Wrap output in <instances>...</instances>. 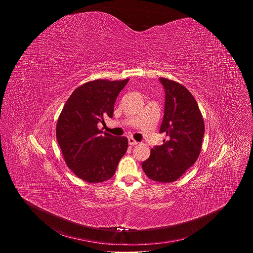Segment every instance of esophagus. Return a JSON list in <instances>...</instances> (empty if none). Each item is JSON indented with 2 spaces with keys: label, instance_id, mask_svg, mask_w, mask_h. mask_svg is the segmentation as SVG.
I'll list each match as a JSON object with an SVG mask.
<instances>
[{
  "label": "esophagus",
  "instance_id": "34e87169",
  "mask_svg": "<svg viewBox=\"0 0 253 253\" xmlns=\"http://www.w3.org/2000/svg\"><path fill=\"white\" fill-rule=\"evenodd\" d=\"M128 142H129V145L130 146H135V145H137V144H138V142L134 138H132V137H130L128 139Z\"/></svg>",
  "mask_w": 253,
  "mask_h": 253
}]
</instances>
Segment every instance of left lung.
Returning a JSON list of instances; mask_svg holds the SVG:
<instances>
[{
    "label": "left lung",
    "mask_w": 253,
    "mask_h": 253,
    "mask_svg": "<svg viewBox=\"0 0 253 253\" xmlns=\"http://www.w3.org/2000/svg\"><path fill=\"white\" fill-rule=\"evenodd\" d=\"M165 90L164 117L160 132L161 146L151 149L142 168L153 181H176L198 159L204 135V121L192 94L181 84L160 78Z\"/></svg>",
    "instance_id": "left-lung-1"
}]
</instances>
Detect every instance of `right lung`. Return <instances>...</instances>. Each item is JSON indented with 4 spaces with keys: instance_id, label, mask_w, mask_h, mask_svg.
<instances>
[{
    "instance_id": "right-lung-1",
    "label": "right lung",
    "mask_w": 253,
    "mask_h": 253,
    "mask_svg": "<svg viewBox=\"0 0 253 253\" xmlns=\"http://www.w3.org/2000/svg\"><path fill=\"white\" fill-rule=\"evenodd\" d=\"M129 79H98L74 90L66 101L56 126V137L67 166L89 183L109 180L128 147L126 137H115L98 128Z\"/></svg>"
}]
</instances>
